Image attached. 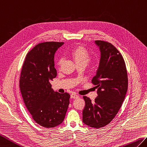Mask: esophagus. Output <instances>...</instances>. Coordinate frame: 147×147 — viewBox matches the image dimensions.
<instances>
[{
    "instance_id": "34e87169",
    "label": "esophagus",
    "mask_w": 147,
    "mask_h": 147,
    "mask_svg": "<svg viewBox=\"0 0 147 147\" xmlns=\"http://www.w3.org/2000/svg\"><path fill=\"white\" fill-rule=\"evenodd\" d=\"M78 97H79V96L77 95V94H71V98L76 99V98H78Z\"/></svg>"
}]
</instances>
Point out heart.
Listing matches in <instances>:
<instances>
[{
    "mask_svg": "<svg viewBox=\"0 0 147 147\" xmlns=\"http://www.w3.org/2000/svg\"><path fill=\"white\" fill-rule=\"evenodd\" d=\"M71 55L76 61V64L86 63V65L90 60V54L84 47L79 46L74 48L71 51ZM62 58H60L57 61V65L60 67L62 63Z\"/></svg>",
    "mask_w": 147,
    "mask_h": 147,
    "instance_id": "heart-1",
    "label": "heart"
}]
</instances>
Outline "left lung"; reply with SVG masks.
I'll return each instance as SVG.
<instances>
[{
    "instance_id": "1",
    "label": "left lung",
    "mask_w": 147,
    "mask_h": 147,
    "mask_svg": "<svg viewBox=\"0 0 147 147\" xmlns=\"http://www.w3.org/2000/svg\"><path fill=\"white\" fill-rule=\"evenodd\" d=\"M100 59L92 83L97 89L94 102L84 96L86 102L82 121L94 128L106 126L115 118L122 106L128 90V80L126 64L117 48L109 42L96 40Z\"/></svg>"
}]
</instances>
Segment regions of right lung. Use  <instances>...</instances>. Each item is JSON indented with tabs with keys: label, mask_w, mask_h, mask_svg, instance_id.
<instances>
[{
	"label": "right lung",
	"mask_w": 147,
	"mask_h": 147,
	"mask_svg": "<svg viewBox=\"0 0 147 147\" xmlns=\"http://www.w3.org/2000/svg\"><path fill=\"white\" fill-rule=\"evenodd\" d=\"M63 43L48 41L36 45L26 57L19 79L26 107L35 122L47 128L63 122L70 103V94L54 92L50 83L57 75L55 53Z\"/></svg>",
	"instance_id": "add662e5"
}]
</instances>
